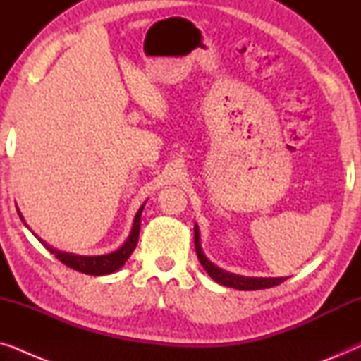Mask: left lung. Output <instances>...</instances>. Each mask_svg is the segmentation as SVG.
<instances>
[{"mask_svg":"<svg viewBox=\"0 0 361 361\" xmlns=\"http://www.w3.org/2000/svg\"><path fill=\"white\" fill-rule=\"evenodd\" d=\"M194 241H195V251L197 256H199L200 264L204 266L207 273L210 274V278L216 281V283L221 286H226V288H235L240 290H256V289H268L274 288L286 281L288 278H243V276H236L231 273H226V271L216 268V266L212 263V261L207 259L204 251L200 248V236H199V226H194Z\"/></svg>","mask_w":361,"mask_h":361,"instance_id":"8db88e82","label":"left lung"}]
</instances>
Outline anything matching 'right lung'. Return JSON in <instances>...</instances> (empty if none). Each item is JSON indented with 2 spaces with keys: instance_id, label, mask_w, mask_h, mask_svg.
Instances as JSON below:
<instances>
[{
  "instance_id": "1",
  "label": "right lung",
  "mask_w": 361,
  "mask_h": 361,
  "mask_svg": "<svg viewBox=\"0 0 361 361\" xmlns=\"http://www.w3.org/2000/svg\"><path fill=\"white\" fill-rule=\"evenodd\" d=\"M145 209V205L137 210V214L135 216V224H133L131 228V235L128 236V240L125 241V245L121 248H118L116 251H113L110 255H102V256H77V255H71V253H62V251H57L49 246L47 243H41L46 246V248L51 251V253L56 256V258L63 263L68 268L78 271V273H85V274H93V276H103V274H110L115 273L116 269H120L123 264L126 263V259L130 258L133 251H135L136 245H137V238H140V228H141V212ZM19 214V212H18ZM21 216V215H19ZM23 220V216H21Z\"/></svg>"
}]
</instances>
